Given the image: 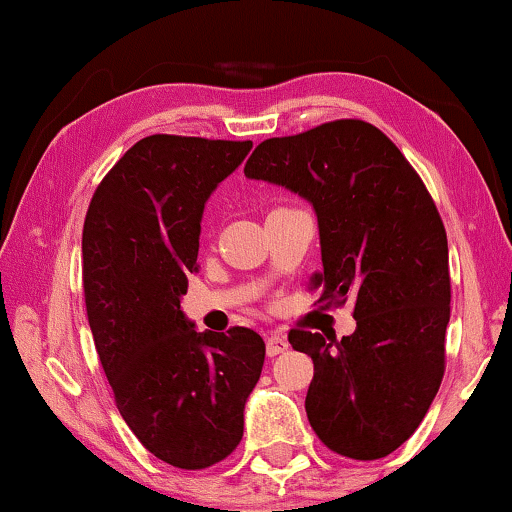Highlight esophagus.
I'll use <instances>...</instances> for the list:
<instances>
[{"label": "esophagus", "mask_w": 512, "mask_h": 512, "mask_svg": "<svg viewBox=\"0 0 512 512\" xmlns=\"http://www.w3.org/2000/svg\"><path fill=\"white\" fill-rule=\"evenodd\" d=\"M289 349V340H286V335L282 331H272L268 335V340H265V352L268 356H277Z\"/></svg>", "instance_id": "1"}]
</instances>
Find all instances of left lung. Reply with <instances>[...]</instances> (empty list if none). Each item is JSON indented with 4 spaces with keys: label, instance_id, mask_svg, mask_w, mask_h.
I'll return each instance as SVG.
<instances>
[{
    "label": "left lung",
    "instance_id": "1",
    "mask_svg": "<svg viewBox=\"0 0 512 512\" xmlns=\"http://www.w3.org/2000/svg\"><path fill=\"white\" fill-rule=\"evenodd\" d=\"M244 174L312 202L324 272L310 289L326 307L354 300L356 331L342 340L289 331L314 363V433L342 457H387L422 424L445 373L452 296L436 202L398 146L359 118L265 139Z\"/></svg>",
    "mask_w": 512,
    "mask_h": 512
}]
</instances>
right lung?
<instances>
[{
  "label": "right lung",
  "instance_id": "obj_1",
  "mask_svg": "<svg viewBox=\"0 0 512 512\" xmlns=\"http://www.w3.org/2000/svg\"><path fill=\"white\" fill-rule=\"evenodd\" d=\"M251 142L151 135L95 188L83 221V296L116 408L146 450L200 471L240 445L265 342L251 328L198 333L181 312L200 221Z\"/></svg>",
  "mask_w": 512,
  "mask_h": 512
}]
</instances>
